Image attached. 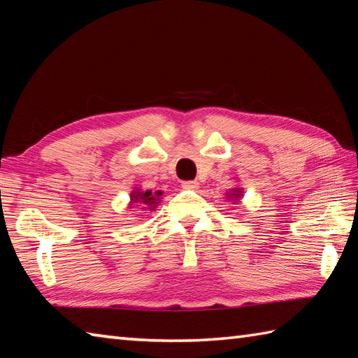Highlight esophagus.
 Segmentation results:
<instances>
[{
    "label": "esophagus",
    "mask_w": 358,
    "mask_h": 358,
    "mask_svg": "<svg viewBox=\"0 0 358 358\" xmlns=\"http://www.w3.org/2000/svg\"><path fill=\"white\" fill-rule=\"evenodd\" d=\"M199 181H195V180H189V181H183V183H181V187L183 189H187V191H195V189H199Z\"/></svg>",
    "instance_id": "34e87169"
}]
</instances>
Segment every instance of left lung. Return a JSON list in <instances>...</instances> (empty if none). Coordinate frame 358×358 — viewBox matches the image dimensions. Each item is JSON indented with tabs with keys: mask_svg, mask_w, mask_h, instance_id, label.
I'll list each match as a JSON object with an SVG mask.
<instances>
[{
	"mask_svg": "<svg viewBox=\"0 0 358 358\" xmlns=\"http://www.w3.org/2000/svg\"><path fill=\"white\" fill-rule=\"evenodd\" d=\"M232 192H234V194L231 195V199H232V196H234V199H238V196H241V194H240V189H234Z\"/></svg>",
	"mask_w": 358,
	"mask_h": 358,
	"instance_id": "1",
	"label": "left lung"
}]
</instances>
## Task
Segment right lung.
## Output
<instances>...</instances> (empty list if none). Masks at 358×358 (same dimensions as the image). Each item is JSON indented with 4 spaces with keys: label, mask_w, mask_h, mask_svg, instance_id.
I'll return each mask as SVG.
<instances>
[{
    "label": "right lung",
    "mask_w": 358,
    "mask_h": 358,
    "mask_svg": "<svg viewBox=\"0 0 358 358\" xmlns=\"http://www.w3.org/2000/svg\"><path fill=\"white\" fill-rule=\"evenodd\" d=\"M162 195V192H155V194H152V191H146V192H140V191H134L132 192V195H131V200L134 201V203H136V201H140V203H143V204H146V206H149V209L150 210H154V208L157 206V203H158V196Z\"/></svg>",
    "instance_id": "1"
}]
</instances>
